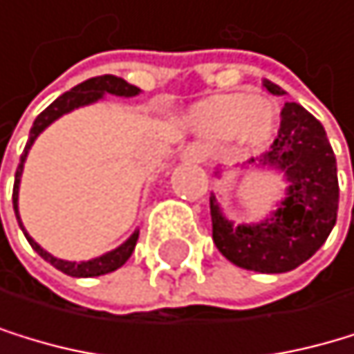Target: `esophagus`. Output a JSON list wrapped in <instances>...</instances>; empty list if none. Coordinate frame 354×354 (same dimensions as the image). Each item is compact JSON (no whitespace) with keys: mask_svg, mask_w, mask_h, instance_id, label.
<instances>
[{"mask_svg":"<svg viewBox=\"0 0 354 354\" xmlns=\"http://www.w3.org/2000/svg\"><path fill=\"white\" fill-rule=\"evenodd\" d=\"M183 156L189 158V160H202L204 156H207V147H204L202 143H189L185 150H183Z\"/></svg>","mask_w":354,"mask_h":354,"instance_id":"esophagus-1","label":"esophagus"}]
</instances>
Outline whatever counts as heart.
<instances>
[{"label":"heart","mask_w":354,"mask_h":354,"mask_svg":"<svg viewBox=\"0 0 354 354\" xmlns=\"http://www.w3.org/2000/svg\"><path fill=\"white\" fill-rule=\"evenodd\" d=\"M196 124L213 137H237L243 143H266L277 128V111L266 100L250 93L215 95L196 109Z\"/></svg>","instance_id":"1"}]
</instances>
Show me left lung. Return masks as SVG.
<instances>
[{"label":"left lung","mask_w":354,"mask_h":354,"mask_svg":"<svg viewBox=\"0 0 354 354\" xmlns=\"http://www.w3.org/2000/svg\"><path fill=\"white\" fill-rule=\"evenodd\" d=\"M263 86L283 95V88L270 80H263ZM257 160L285 171L287 198L270 220L237 228L224 220L211 198L213 241L230 263L243 270L289 272L320 250L335 226L339 204L335 154L322 124L300 104L285 102L279 137Z\"/></svg>","instance_id":"obj_1"}]
</instances>
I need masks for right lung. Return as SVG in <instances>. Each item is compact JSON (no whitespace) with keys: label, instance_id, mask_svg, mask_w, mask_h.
Here are the masks:
<instances>
[{"label":"right lung","instance_id":"right-lung-1","mask_svg":"<svg viewBox=\"0 0 354 354\" xmlns=\"http://www.w3.org/2000/svg\"><path fill=\"white\" fill-rule=\"evenodd\" d=\"M104 93H113V95H122V97H132L139 93L137 86L128 84L126 80H122V77L117 75H97V77H91V80L82 82L73 86L71 91H67V93H62L56 102H52L47 106V109L34 119L32 124V130H30V139L26 143V150L24 154H21V160H19V167H17V174H15V189H12V204H15V213H17V220H19V211H17V198H19V180H21V171H24V162H26V156H28V150L30 145L34 143V139L39 137V134L54 122V119H58L60 115H65L73 109H77V106H84V104H91V102H97ZM19 226L21 230H24V224H21L19 220ZM26 232V230H24ZM26 237L30 241V245L34 250H37L47 263H52L56 270L69 274V277H77V279H88V277H100V274H109L117 268H122L126 261L130 259L134 245H137V239H139V232H134V235L122 243L119 248H115L113 252H106L93 261H82V263H71V261H62V259H56L52 257L49 252H45L41 245L34 241L28 232Z\"/></svg>","mask_w":354,"mask_h":354}]
</instances>
